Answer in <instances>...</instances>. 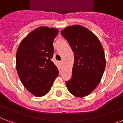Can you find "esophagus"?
I'll list each match as a JSON object with an SVG mask.
<instances>
[{
    "mask_svg": "<svg viewBox=\"0 0 123 123\" xmlns=\"http://www.w3.org/2000/svg\"><path fill=\"white\" fill-rule=\"evenodd\" d=\"M62 61L60 62V64H61V65H62Z\"/></svg>",
    "mask_w": 123,
    "mask_h": 123,
    "instance_id": "esophagus-1",
    "label": "esophagus"
}]
</instances>
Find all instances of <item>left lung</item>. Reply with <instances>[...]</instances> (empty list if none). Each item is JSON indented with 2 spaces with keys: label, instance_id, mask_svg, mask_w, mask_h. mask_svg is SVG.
Wrapping results in <instances>:
<instances>
[{
  "label": "left lung",
  "instance_id": "obj_1",
  "mask_svg": "<svg viewBox=\"0 0 123 123\" xmlns=\"http://www.w3.org/2000/svg\"><path fill=\"white\" fill-rule=\"evenodd\" d=\"M74 52L72 78L66 83L69 92L83 97L94 90L101 80L106 61L99 40L88 29L80 25L61 31Z\"/></svg>",
  "mask_w": 123,
  "mask_h": 123
}]
</instances>
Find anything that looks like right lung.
<instances>
[{
  "label": "right lung",
  "instance_id": "add662e5",
  "mask_svg": "<svg viewBox=\"0 0 123 123\" xmlns=\"http://www.w3.org/2000/svg\"><path fill=\"white\" fill-rule=\"evenodd\" d=\"M59 31L41 26L32 31L20 43L16 56V70L24 86L35 97L50 91L59 70L51 61L53 42Z\"/></svg>",
  "mask_w": 123,
  "mask_h": 123
}]
</instances>
